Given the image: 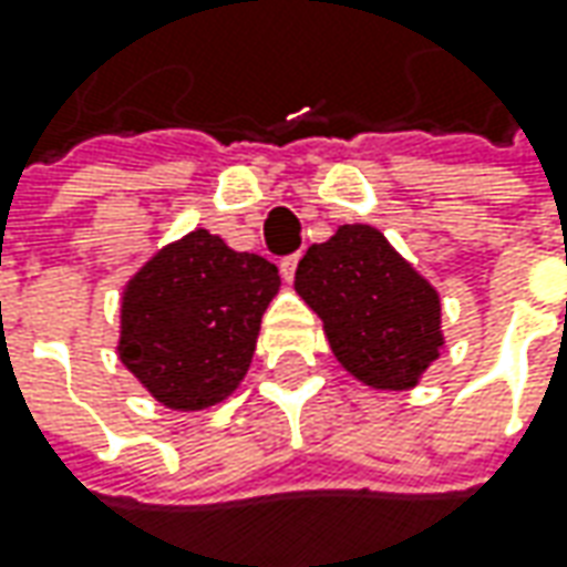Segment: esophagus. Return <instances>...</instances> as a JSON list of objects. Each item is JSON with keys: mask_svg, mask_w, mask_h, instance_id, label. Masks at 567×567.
<instances>
[{"mask_svg": "<svg viewBox=\"0 0 567 567\" xmlns=\"http://www.w3.org/2000/svg\"><path fill=\"white\" fill-rule=\"evenodd\" d=\"M298 254H291V257H285L282 264H279V269H282V276H285V282H291L295 279V269H298Z\"/></svg>", "mask_w": 567, "mask_h": 567, "instance_id": "esophagus-1", "label": "esophagus"}]
</instances>
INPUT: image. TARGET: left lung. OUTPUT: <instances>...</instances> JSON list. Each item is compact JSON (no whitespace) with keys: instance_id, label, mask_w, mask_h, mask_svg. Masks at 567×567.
<instances>
[{"instance_id":"1","label":"left lung","mask_w":567,"mask_h":567,"mask_svg":"<svg viewBox=\"0 0 567 567\" xmlns=\"http://www.w3.org/2000/svg\"><path fill=\"white\" fill-rule=\"evenodd\" d=\"M295 291L322 320L336 361L363 385L411 389L445 344L440 291L373 225H339L329 241L307 247Z\"/></svg>"}]
</instances>
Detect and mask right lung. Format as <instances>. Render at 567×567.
<instances>
[{
    "label": "right lung",
    "mask_w": 567,
    "mask_h": 567,
    "mask_svg": "<svg viewBox=\"0 0 567 567\" xmlns=\"http://www.w3.org/2000/svg\"><path fill=\"white\" fill-rule=\"evenodd\" d=\"M279 269L194 228L125 285L118 358L159 404L204 411L245 380Z\"/></svg>",
    "instance_id": "obj_1"
}]
</instances>
